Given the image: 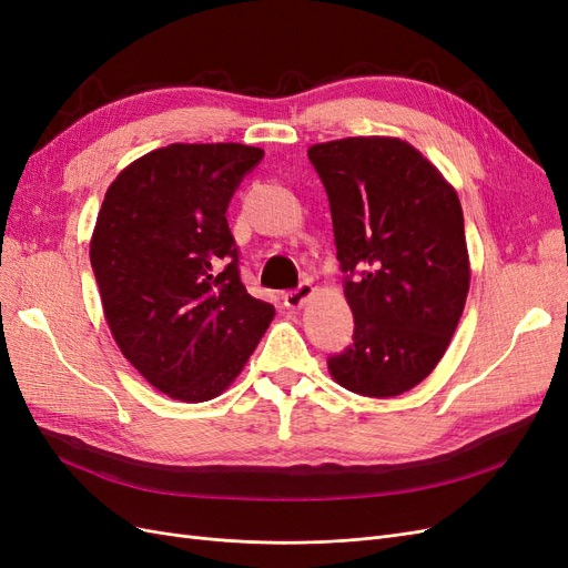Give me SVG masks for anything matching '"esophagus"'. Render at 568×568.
<instances>
[{"mask_svg": "<svg viewBox=\"0 0 568 568\" xmlns=\"http://www.w3.org/2000/svg\"><path fill=\"white\" fill-rule=\"evenodd\" d=\"M313 296V284L311 282H303L298 284L296 288H291L284 294V305L288 307V311H298V307L305 305V301Z\"/></svg>", "mask_w": 568, "mask_h": 568, "instance_id": "obj_1", "label": "esophagus"}]
</instances>
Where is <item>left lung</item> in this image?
Masks as SVG:
<instances>
[{
  "label": "left lung",
  "mask_w": 568,
  "mask_h": 568,
  "mask_svg": "<svg viewBox=\"0 0 568 568\" xmlns=\"http://www.w3.org/2000/svg\"><path fill=\"white\" fill-rule=\"evenodd\" d=\"M329 196L334 244L355 320L351 346L326 359L369 398L415 388L434 372L469 291L455 189L395 136H348L307 149Z\"/></svg>",
  "instance_id": "obj_1"
}]
</instances>
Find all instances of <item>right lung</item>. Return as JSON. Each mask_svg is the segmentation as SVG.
Masks as SVG:
<instances>
[{
  "label": "right lung",
  "instance_id": "obj_1",
  "mask_svg": "<svg viewBox=\"0 0 568 568\" xmlns=\"http://www.w3.org/2000/svg\"><path fill=\"white\" fill-rule=\"evenodd\" d=\"M261 161L246 144H170L128 165L97 215L90 261L111 334L175 400L225 390L274 317L242 284L225 215Z\"/></svg>",
  "mask_w": 568,
  "mask_h": 568
}]
</instances>
